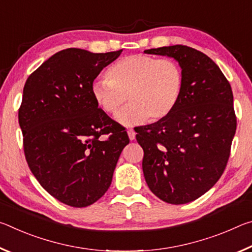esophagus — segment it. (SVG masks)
Wrapping results in <instances>:
<instances>
[{
	"instance_id": "obj_1",
	"label": "esophagus",
	"mask_w": 252,
	"mask_h": 252,
	"mask_svg": "<svg viewBox=\"0 0 252 252\" xmlns=\"http://www.w3.org/2000/svg\"><path fill=\"white\" fill-rule=\"evenodd\" d=\"M127 135H129V139L131 140V141H133V140L135 139V132H134V130H132V129L127 130Z\"/></svg>"
}]
</instances>
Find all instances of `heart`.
I'll return each mask as SVG.
<instances>
[{
	"instance_id": "heart-1",
	"label": "heart",
	"mask_w": 252,
	"mask_h": 252,
	"mask_svg": "<svg viewBox=\"0 0 252 252\" xmlns=\"http://www.w3.org/2000/svg\"><path fill=\"white\" fill-rule=\"evenodd\" d=\"M108 79L91 85L95 103L106 113H116L127 100L131 103L117 114L125 126L167 118L181 99L185 75L179 63L147 54L126 57L109 67Z\"/></svg>"
}]
</instances>
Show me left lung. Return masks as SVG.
Here are the masks:
<instances>
[{"label":"left lung","mask_w":252,"mask_h":252,"mask_svg":"<svg viewBox=\"0 0 252 252\" xmlns=\"http://www.w3.org/2000/svg\"><path fill=\"white\" fill-rule=\"evenodd\" d=\"M144 53L173 58L185 75L176 109L167 118L135 129L144 152V179L162 201L191 202L216 185L227 165L237 127L231 87L208 55L189 46Z\"/></svg>","instance_id":"left-lung-1"}]
</instances>
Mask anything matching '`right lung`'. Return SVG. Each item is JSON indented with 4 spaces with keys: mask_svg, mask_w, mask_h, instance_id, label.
Wrapping results in <instances>:
<instances>
[{
    "mask_svg": "<svg viewBox=\"0 0 252 252\" xmlns=\"http://www.w3.org/2000/svg\"><path fill=\"white\" fill-rule=\"evenodd\" d=\"M121 52L62 50L25 82L19 109L25 159L40 185L67 206L88 207L106 192L130 142L91 93L93 81Z\"/></svg>",
    "mask_w": 252,
    "mask_h": 252,
    "instance_id": "add662e5",
    "label": "right lung"
}]
</instances>
